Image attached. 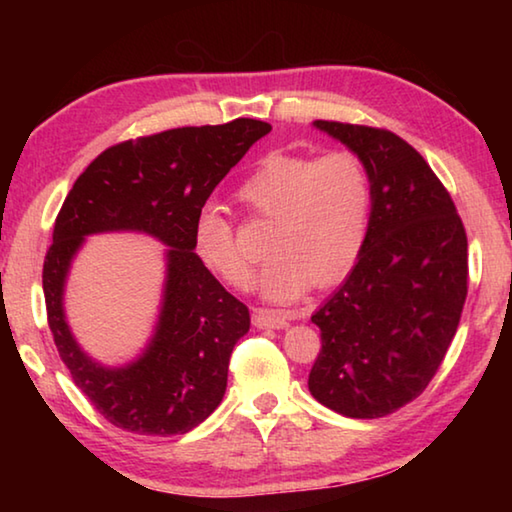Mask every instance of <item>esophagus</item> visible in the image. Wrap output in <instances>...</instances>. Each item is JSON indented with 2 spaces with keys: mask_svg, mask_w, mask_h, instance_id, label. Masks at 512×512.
I'll use <instances>...</instances> for the list:
<instances>
[{
  "mask_svg": "<svg viewBox=\"0 0 512 512\" xmlns=\"http://www.w3.org/2000/svg\"><path fill=\"white\" fill-rule=\"evenodd\" d=\"M253 325L257 329H284V327H289V320H287V316L277 314V311L259 309L253 314Z\"/></svg>",
  "mask_w": 512,
  "mask_h": 512,
  "instance_id": "esophagus-1",
  "label": "esophagus"
}]
</instances>
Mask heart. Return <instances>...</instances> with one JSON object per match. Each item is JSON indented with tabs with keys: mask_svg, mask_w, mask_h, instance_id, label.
<instances>
[{
	"mask_svg": "<svg viewBox=\"0 0 512 512\" xmlns=\"http://www.w3.org/2000/svg\"><path fill=\"white\" fill-rule=\"evenodd\" d=\"M239 201L273 219L268 259L255 287L275 305H289L316 284H334L352 271L366 244L372 185L366 164L352 151L311 158L268 153L241 183ZM194 250L230 287H248L253 264L241 250L235 225L216 205L194 221Z\"/></svg>",
	"mask_w": 512,
	"mask_h": 512,
	"instance_id": "b5f03b06",
	"label": "heart"
}]
</instances>
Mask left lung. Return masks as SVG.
<instances>
[{
  "label": "left lung",
  "instance_id": "left-lung-1",
  "mask_svg": "<svg viewBox=\"0 0 512 512\" xmlns=\"http://www.w3.org/2000/svg\"><path fill=\"white\" fill-rule=\"evenodd\" d=\"M366 164L368 237L311 323L323 348L309 393L345 418H384L415 400L445 359L467 296V237L422 155L384 128L314 121Z\"/></svg>",
  "mask_w": 512,
  "mask_h": 512
}]
</instances>
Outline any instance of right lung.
<instances>
[{"label": "right lung", "instance_id": "1", "mask_svg": "<svg viewBox=\"0 0 512 512\" xmlns=\"http://www.w3.org/2000/svg\"><path fill=\"white\" fill-rule=\"evenodd\" d=\"M268 133L266 121L235 119L121 142L90 162L60 207L42 268L49 329L74 384L115 427L176 436L221 404L230 354L250 329V314L194 253V221ZM101 231H142L168 246L159 323L141 357L115 369L80 348L64 316L68 268L84 237Z\"/></svg>", "mask_w": 512, "mask_h": 512}]
</instances>
